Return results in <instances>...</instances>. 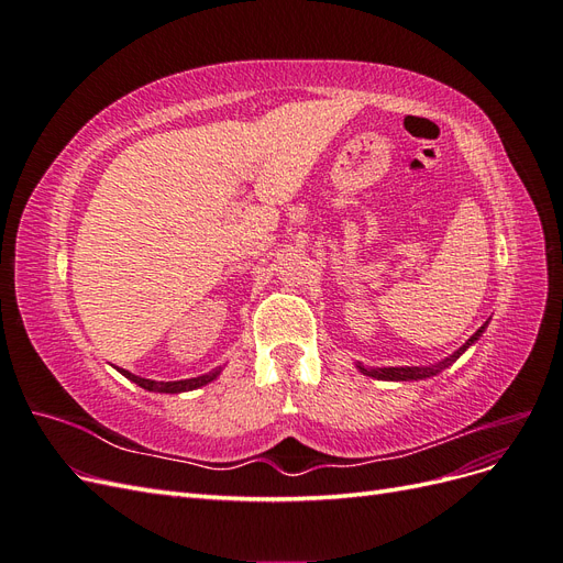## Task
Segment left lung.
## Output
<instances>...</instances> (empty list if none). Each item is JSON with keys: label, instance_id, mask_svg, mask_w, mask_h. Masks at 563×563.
I'll list each match as a JSON object with an SVG mask.
<instances>
[{"label": "left lung", "instance_id": "1", "mask_svg": "<svg viewBox=\"0 0 563 563\" xmlns=\"http://www.w3.org/2000/svg\"><path fill=\"white\" fill-rule=\"evenodd\" d=\"M484 329H486V323L484 327L476 331L467 343L460 347V350H455L451 356H446L444 362H439V364H434V366H385V368H366V366H362V364H356V368H360L364 376H368V378H378V380H399V383H406V380H422V378H430V376H437L439 371H444V368H449L460 354H463L470 345H474L476 340H479V335L484 333Z\"/></svg>", "mask_w": 563, "mask_h": 563}]
</instances>
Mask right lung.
Wrapping results in <instances>:
<instances>
[{"instance_id":"add662e5","label":"right lung","mask_w":563,"mask_h":563,"mask_svg":"<svg viewBox=\"0 0 563 563\" xmlns=\"http://www.w3.org/2000/svg\"><path fill=\"white\" fill-rule=\"evenodd\" d=\"M119 373H122V376H126L129 380H133L135 385H141V387L147 389V391H164V395H178V391H190V389H197V387H201V385H209L211 380H216V378L220 376V368L203 373V376H197V378L168 380V383L147 380V378H141V376H133V373H129V371H124V368H119Z\"/></svg>"}]
</instances>
